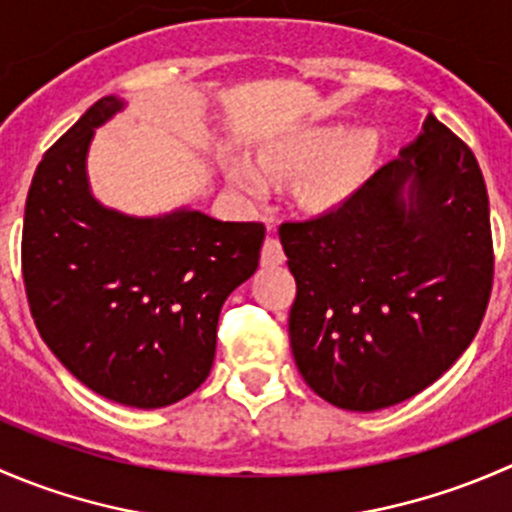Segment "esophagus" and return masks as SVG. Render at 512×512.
<instances>
[{"instance_id":"34e87169","label":"esophagus","mask_w":512,"mask_h":512,"mask_svg":"<svg viewBox=\"0 0 512 512\" xmlns=\"http://www.w3.org/2000/svg\"><path fill=\"white\" fill-rule=\"evenodd\" d=\"M285 262V250H282L280 242L275 237H267L265 245H262V265L265 267H275Z\"/></svg>"}]
</instances>
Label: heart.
<instances>
[{
	"instance_id": "1",
	"label": "heart",
	"mask_w": 512,
	"mask_h": 512,
	"mask_svg": "<svg viewBox=\"0 0 512 512\" xmlns=\"http://www.w3.org/2000/svg\"><path fill=\"white\" fill-rule=\"evenodd\" d=\"M376 133L327 126L292 136L280 146L270 148L260 156V165L272 178L297 175L294 198L304 210L322 213L334 208L354 193L361 180L369 175L376 158ZM230 180L247 195L265 193V178L245 160H232Z\"/></svg>"
}]
</instances>
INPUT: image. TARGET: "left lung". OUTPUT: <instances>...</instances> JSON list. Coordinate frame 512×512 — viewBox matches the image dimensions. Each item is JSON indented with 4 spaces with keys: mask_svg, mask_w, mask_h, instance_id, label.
I'll list each match as a JSON object with an SVG mask.
<instances>
[{
    "mask_svg": "<svg viewBox=\"0 0 512 512\" xmlns=\"http://www.w3.org/2000/svg\"><path fill=\"white\" fill-rule=\"evenodd\" d=\"M297 297L294 361L347 411L411 399L476 337L493 287L488 193L471 148L423 133L337 208L280 225Z\"/></svg>",
    "mask_w": 512,
    "mask_h": 512,
    "instance_id": "obj_1",
    "label": "left lung"
}]
</instances>
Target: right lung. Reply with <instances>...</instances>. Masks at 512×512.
<instances>
[{"mask_svg":"<svg viewBox=\"0 0 512 512\" xmlns=\"http://www.w3.org/2000/svg\"><path fill=\"white\" fill-rule=\"evenodd\" d=\"M123 101H96L36 165L24 208L22 275L36 329L96 394L160 409L210 374L227 294L260 262L262 223L200 210L131 218L91 195L94 128Z\"/></svg>","mask_w":512,"mask_h":512,"instance_id":"right-lung-1","label":"right lung"}]
</instances>
